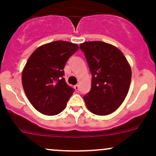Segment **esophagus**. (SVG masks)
<instances>
[{
	"label": "esophagus",
	"instance_id": "obj_1",
	"mask_svg": "<svg viewBox=\"0 0 156 156\" xmlns=\"http://www.w3.org/2000/svg\"><path fill=\"white\" fill-rule=\"evenodd\" d=\"M75 89L76 92H78V90H79V86H78V84H76V85L75 86Z\"/></svg>",
	"mask_w": 156,
	"mask_h": 156
}]
</instances>
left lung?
<instances>
[{
	"mask_svg": "<svg viewBox=\"0 0 156 156\" xmlns=\"http://www.w3.org/2000/svg\"><path fill=\"white\" fill-rule=\"evenodd\" d=\"M92 74L91 90L84 97L90 112L97 115L114 112L126 98L131 69L122 52L103 41H87L80 44Z\"/></svg>",
	"mask_w": 156,
	"mask_h": 156,
	"instance_id": "1",
	"label": "left lung"
}]
</instances>
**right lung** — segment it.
<instances>
[{"label":"right lung","mask_w":156,"mask_h":156,"mask_svg":"<svg viewBox=\"0 0 156 156\" xmlns=\"http://www.w3.org/2000/svg\"><path fill=\"white\" fill-rule=\"evenodd\" d=\"M78 45L56 41L38 47L29 56L22 72L26 97L37 111L56 115L66 107L74 90L66 82L64 67Z\"/></svg>","instance_id":"obj_1"}]
</instances>
